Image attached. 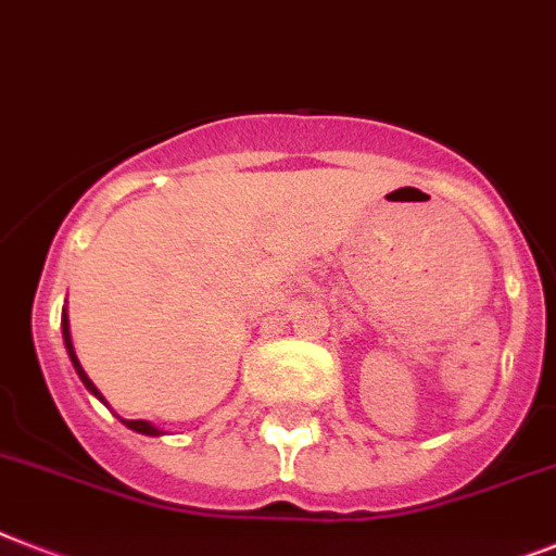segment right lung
I'll return each instance as SVG.
<instances>
[{"label": "right lung", "instance_id": "right-lung-1", "mask_svg": "<svg viewBox=\"0 0 556 556\" xmlns=\"http://www.w3.org/2000/svg\"><path fill=\"white\" fill-rule=\"evenodd\" d=\"M62 338H64V350H67V355H71L73 369H76V375H79V380H81V383H85V389H87V392H90V394H93V397H99V401H102L104 406H108V401H104V394L99 392V389H96L93 380L87 378V371L81 369L79 357H76V350H73V341H71V320H67V309H62ZM118 420H122V424L127 426V429H132V432H139V434H147V438H159V434H164L162 429H159V426L150 424V420H124V417H118Z\"/></svg>", "mask_w": 556, "mask_h": 556}]
</instances>
